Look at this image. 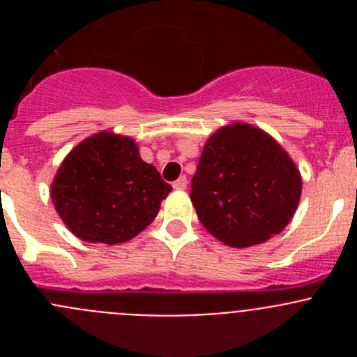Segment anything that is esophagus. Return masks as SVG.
I'll return each mask as SVG.
<instances>
[{"label": "esophagus", "mask_w": 357, "mask_h": 357, "mask_svg": "<svg viewBox=\"0 0 357 357\" xmlns=\"http://www.w3.org/2000/svg\"><path fill=\"white\" fill-rule=\"evenodd\" d=\"M185 188H188V178L185 176H181L178 181L173 182V189H176V191H184Z\"/></svg>", "instance_id": "esophagus-1"}]
</instances>
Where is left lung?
<instances>
[{"mask_svg":"<svg viewBox=\"0 0 357 357\" xmlns=\"http://www.w3.org/2000/svg\"><path fill=\"white\" fill-rule=\"evenodd\" d=\"M302 176L288 151L250 123L218 128L204 144L191 202L211 234L234 248L268 241L291 222Z\"/></svg>","mask_w":357,"mask_h":357,"instance_id":"obj_1","label":"left lung"}]
</instances>
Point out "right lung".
Here are the masks:
<instances>
[{"mask_svg": "<svg viewBox=\"0 0 357 357\" xmlns=\"http://www.w3.org/2000/svg\"><path fill=\"white\" fill-rule=\"evenodd\" d=\"M172 185L128 135L98 132L69 151L52 182L64 225L87 243L130 241L146 229Z\"/></svg>", "mask_w": 357, "mask_h": 357, "instance_id": "obj_1", "label": "right lung"}]
</instances>
